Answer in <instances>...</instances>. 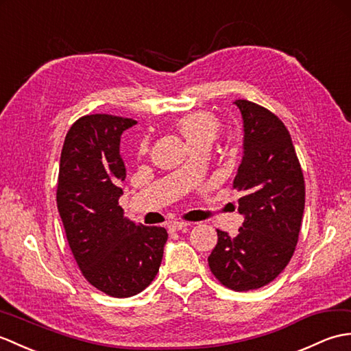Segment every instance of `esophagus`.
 Instances as JSON below:
<instances>
[{
  "label": "esophagus",
  "instance_id": "34e87169",
  "mask_svg": "<svg viewBox=\"0 0 351 351\" xmlns=\"http://www.w3.org/2000/svg\"><path fill=\"white\" fill-rule=\"evenodd\" d=\"M189 225H191L189 222L174 221V222H171V223L168 225V228H169V231H182V230H184V228H188Z\"/></svg>",
  "mask_w": 351,
  "mask_h": 351
}]
</instances>
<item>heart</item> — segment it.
Wrapping results in <instances>:
<instances>
[{
	"label": "heart",
	"mask_w": 351,
	"mask_h": 351,
	"mask_svg": "<svg viewBox=\"0 0 351 351\" xmlns=\"http://www.w3.org/2000/svg\"><path fill=\"white\" fill-rule=\"evenodd\" d=\"M182 134L188 139V143L193 147L199 143H210L217 136L219 132V123L213 115L207 112H192L183 117L178 123Z\"/></svg>",
	"instance_id": "heart-1"
}]
</instances>
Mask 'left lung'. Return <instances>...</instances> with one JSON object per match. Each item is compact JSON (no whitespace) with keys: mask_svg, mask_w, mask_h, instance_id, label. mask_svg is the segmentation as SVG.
<instances>
[{"mask_svg":"<svg viewBox=\"0 0 351 351\" xmlns=\"http://www.w3.org/2000/svg\"><path fill=\"white\" fill-rule=\"evenodd\" d=\"M243 119V158L232 188L243 193L236 237L217 230L208 266L236 291L267 285L294 254L305 208V182L291 136L266 108L236 100Z\"/></svg>","mask_w":351,"mask_h":351,"instance_id":"1","label":"left lung"}]
</instances>
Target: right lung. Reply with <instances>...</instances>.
Returning <instances> with one entry per match:
<instances>
[{"mask_svg":"<svg viewBox=\"0 0 351 351\" xmlns=\"http://www.w3.org/2000/svg\"><path fill=\"white\" fill-rule=\"evenodd\" d=\"M136 121L108 114L81 117L60 158L57 206L84 278L112 298L141 293L158 275L168 232L128 219L119 206L126 168L120 138Z\"/></svg>","mask_w":351,"mask_h":351,"instance_id":"right-lung-1","label":"right lung"}]
</instances>
